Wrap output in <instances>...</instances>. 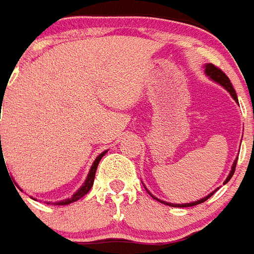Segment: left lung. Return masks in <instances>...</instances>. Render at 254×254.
I'll return each instance as SVG.
<instances>
[{
  "instance_id": "left-lung-1",
  "label": "left lung",
  "mask_w": 254,
  "mask_h": 254,
  "mask_svg": "<svg viewBox=\"0 0 254 254\" xmlns=\"http://www.w3.org/2000/svg\"><path fill=\"white\" fill-rule=\"evenodd\" d=\"M204 74L207 75L210 79L214 80L215 83L221 84L223 89H226L227 91L230 93V95H232V97H233V99H234L236 102H238L237 94H236V91H234V89H233L232 82H230V79L227 78L226 75L223 74L221 69L217 68V67H215V65H214V64H211V63H207V64H204ZM237 159H238V157H237ZM237 159H236V160H234V163H233L232 170H230V172H229V175H227L226 180L223 182V185H226L227 182L232 179L233 174H234V171H236V164H237ZM144 187H145V186H144ZM145 190H146V191H148V189H146V187H145ZM217 190H214L213 192H210V194H208V195H206L204 198L198 199V200H195V202H190V203H168V202H164V200H161V199L156 198L155 195H152L151 192H149V191H148V194L151 195V196L153 199H156L157 202H160V203L167 204V206H172V207H191V206H196V204L203 203V202H206V200H207V199L210 198V196H211V195H213L214 192H215V191H217Z\"/></svg>"
}]
</instances>
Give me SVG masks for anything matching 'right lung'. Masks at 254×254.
<instances>
[{
    "mask_svg": "<svg viewBox=\"0 0 254 254\" xmlns=\"http://www.w3.org/2000/svg\"><path fill=\"white\" fill-rule=\"evenodd\" d=\"M2 99V98H1ZM1 109V108H0ZM0 146H1V136H0ZM108 151H103L101 155H98V157L94 160L93 165H91V168H90L89 171V175H87V178H86V180H84V183L82 186H80V189L75 192L71 198H67L64 199V200H60V202H56L55 204H59V206H64V204H69L72 203V202H76L78 199L83 198L84 195L89 192L90 190H91V187H93V183H94V178H95V172H97V168H98V164L99 161H101V159H102L103 156H105V153H106ZM3 160V155H2V148H1V153H0V161ZM20 189V187H18ZM21 190V189H20ZM22 191V190H21Z\"/></svg>",
    "mask_w": 254,
    "mask_h": 254,
    "instance_id": "obj_1",
    "label": "right lung"
}]
</instances>
